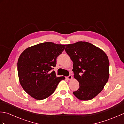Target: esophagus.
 <instances>
[{"label":"esophagus","mask_w":124,"mask_h":124,"mask_svg":"<svg viewBox=\"0 0 124 124\" xmlns=\"http://www.w3.org/2000/svg\"><path fill=\"white\" fill-rule=\"evenodd\" d=\"M66 79H68V80H71L72 79V76L71 75H69V76H68V77H66Z\"/></svg>","instance_id":"obj_1"}]
</instances>
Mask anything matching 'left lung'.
<instances>
[{
	"instance_id": "left-lung-1",
	"label": "left lung",
	"mask_w": 124,
	"mask_h": 124,
	"mask_svg": "<svg viewBox=\"0 0 124 124\" xmlns=\"http://www.w3.org/2000/svg\"><path fill=\"white\" fill-rule=\"evenodd\" d=\"M65 52L72 61L74 78L79 83V88L73 92L74 95L83 101L94 98L109 78V61L106 53L86 41L68 44Z\"/></svg>"
}]
</instances>
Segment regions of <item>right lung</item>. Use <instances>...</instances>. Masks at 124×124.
Returning a JSON list of instances; mask_svg holds the SVG:
<instances>
[{"mask_svg": "<svg viewBox=\"0 0 124 124\" xmlns=\"http://www.w3.org/2000/svg\"><path fill=\"white\" fill-rule=\"evenodd\" d=\"M65 45L46 42L26 48L18 58L17 72L23 89L36 100L51 96L58 84L65 79L56 77L52 68L56 66V58L65 49Z\"/></svg>", "mask_w": 124, "mask_h": 124, "instance_id": "obj_1", "label": "right lung"}]
</instances>
